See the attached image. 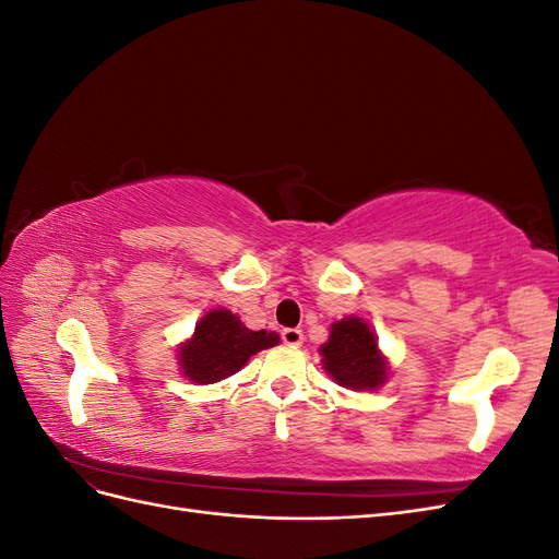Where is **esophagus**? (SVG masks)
Segmentation results:
<instances>
[{
    "mask_svg": "<svg viewBox=\"0 0 559 559\" xmlns=\"http://www.w3.org/2000/svg\"><path fill=\"white\" fill-rule=\"evenodd\" d=\"M282 341H284V345H289V347H300L302 345V331L300 329H284Z\"/></svg>",
    "mask_w": 559,
    "mask_h": 559,
    "instance_id": "esophagus-1",
    "label": "esophagus"
}]
</instances>
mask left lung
Listing matches in <instances>:
<instances>
[{
	"label": "left lung",
	"instance_id": "8db88e82",
	"mask_svg": "<svg viewBox=\"0 0 559 559\" xmlns=\"http://www.w3.org/2000/svg\"><path fill=\"white\" fill-rule=\"evenodd\" d=\"M326 373L347 389H378L389 376V364L378 347V337L364 319L345 317L331 326L329 343L321 345Z\"/></svg>",
	"mask_w": 559,
	"mask_h": 559
}]
</instances>
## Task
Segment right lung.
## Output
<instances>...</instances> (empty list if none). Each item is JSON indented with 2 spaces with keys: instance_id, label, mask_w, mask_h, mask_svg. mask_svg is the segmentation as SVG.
Wrapping results in <instances>:
<instances>
[{
  "instance_id": "1",
  "label": "right lung",
  "mask_w": 559,
  "mask_h": 559,
  "mask_svg": "<svg viewBox=\"0 0 559 559\" xmlns=\"http://www.w3.org/2000/svg\"><path fill=\"white\" fill-rule=\"evenodd\" d=\"M277 343L280 335L275 331H251L238 314L218 308L198 321L193 337L179 347L177 357L186 378L198 384H212L238 373L251 354Z\"/></svg>"
}]
</instances>
